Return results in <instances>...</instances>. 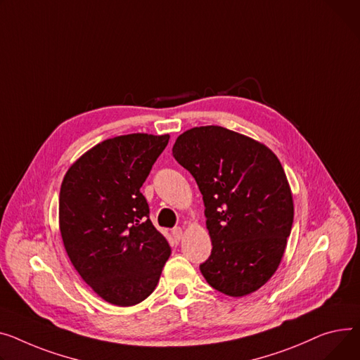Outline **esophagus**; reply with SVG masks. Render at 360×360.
I'll use <instances>...</instances> for the list:
<instances>
[{"instance_id": "34e87169", "label": "esophagus", "mask_w": 360, "mask_h": 360, "mask_svg": "<svg viewBox=\"0 0 360 360\" xmlns=\"http://www.w3.org/2000/svg\"><path fill=\"white\" fill-rule=\"evenodd\" d=\"M182 234H184V230H182L181 227H175V229H172V236H174L175 240H181V238H182Z\"/></svg>"}]
</instances>
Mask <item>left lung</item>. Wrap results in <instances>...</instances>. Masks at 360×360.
I'll return each instance as SVG.
<instances>
[{
	"mask_svg": "<svg viewBox=\"0 0 360 360\" xmlns=\"http://www.w3.org/2000/svg\"><path fill=\"white\" fill-rule=\"evenodd\" d=\"M202 194L212 250L205 281L230 297L257 291L276 272L294 202L283 167L262 143L220 126L194 127L172 148Z\"/></svg>",
	"mask_w": 360,
	"mask_h": 360,
	"instance_id": "obj_1",
	"label": "left lung"
}]
</instances>
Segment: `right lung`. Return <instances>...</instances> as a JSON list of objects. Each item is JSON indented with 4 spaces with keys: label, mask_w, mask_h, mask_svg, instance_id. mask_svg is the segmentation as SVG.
I'll return each mask as SVG.
<instances>
[{
    "label": "right lung",
    "mask_w": 360,
    "mask_h": 360,
    "mask_svg": "<svg viewBox=\"0 0 360 360\" xmlns=\"http://www.w3.org/2000/svg\"><path fill=\"white\" fill-rule=\"evenodd\" d=\"M167 141L169 134L146 133L104 140L62 181L59 227L66 253L94 292L118 307L146 300L171 256L140 193Z\"/></svg>",
    "instance_id": "obj_1"
}]
</instances>
